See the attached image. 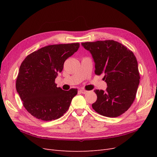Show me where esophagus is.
Wrapping results in <instances>:
<instances>
[{"instance_id":"esophagus-1","label":"esophagus","mask_w":157,"mask_h":157,"mask_svg":"<svg viewBox=\"0 0 157 157\" xmlns=\"http://www.w3.org/2000/svg\"><path fill=\"white\" fill-rule=\"evenodd\" d=\"M80 92H81L82 94H86V93L88 92V91H86V90H83V89H82V90H80Z\"/></svg>"}]
</instances>
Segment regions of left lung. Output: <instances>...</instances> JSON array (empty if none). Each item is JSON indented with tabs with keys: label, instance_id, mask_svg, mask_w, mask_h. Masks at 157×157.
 <instances>
[{
	"label": "left lung",
	"instance_id": "obj_1",
	"mask_svg": "<svg viewBox=\"0 0 157 157\" xmlns=\"http://www.w3.org/2000/svg\"><path fill=\"white\" fill-rule=\"evenodd\" d=\"M92 54L95 73H103L107 88L95 90L97 100L92 104L95 111L107 117H117L134 102L140 84L138 64L134 53L113 40L82 42Z\"/></svg>",
	"mask_w": 157,
	"mask_h": 157
}]
</instances>
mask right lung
<instances>
[{
  "instance_id": "1",
  "label": "right lung",
  "mask_w": 157,
  "mask_h": 157,
  "mask_svg": "<svg viewBox=\"0 0 157 157\" xmlns=\"http://www.w3.org/2000/svg\"><path fill=\"white\" fill-rule=\"evenodd\" d=\"M79 43L49 45L28 55L21 63L16 90L31 115L42 121L56 120L68 110L77 89L65 91L57 87L55 79L65 61L79 48Z\"/></svg>"
}]
</instances>
